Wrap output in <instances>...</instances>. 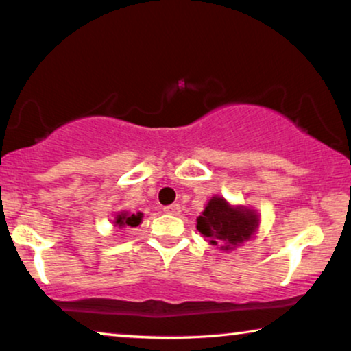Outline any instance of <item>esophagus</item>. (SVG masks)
Instances as JSON below:
<instances>
[{
    "instance_id": "esophagus-1",
    "label": "esophagus",
    "mask_w": 351,
    "mask_h": 351,
    "mask_svg": "<svg viewBox=\"0 0 351 351\" xmlns=\"http://www.w3.org/2000/svg\"><path fill=\"white\" fill-rule=\"evenodd\" d=\"M165 213H166V214H171V215H177V214L180 213V206H179V204L165 206Z\"/></svg>"
}]
</instances>
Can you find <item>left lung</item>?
Returning a JSON list of instances; mask_svg holds the SVG:
<instances>
[{"label": "left lung", "instance_id": "obj_1", "mask_svg": "<svg viewBox=\"0 0 351 351\" xmlns=\"http://www.w3.org/2000/svg\"><path fill=\"white\" fill-rule=\"evenodd\" d=\"M196 228L210 244L233 249L246 241L258 227V217L252 209L232 208L223 198H213L204 213L196 219Z\"/></svg>", "mask_w": 351, "mask_h": 351}]
</instances>
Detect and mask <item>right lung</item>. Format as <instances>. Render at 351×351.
Returning a JSON list of instances; mask_svg holds the SVG:
<instances>
[{
    "mask_svg": "<svg viewBox=\"0 0 351 351\" xmlns=\"http://www.w3.org/2000/svg\"><path fill=\"white\" fill-rule=\"evenodd\" d=\"M142 220V214L137 213V214H128V213H121L119 215H117V219H114V223H117V227H137L138 223H141Z\"/></svg>",
    "mask_w": 351,
    "mask_h": 351,
    "instance_id": "right-lung-1",
    "label": "right lung"
}]
</instances>
